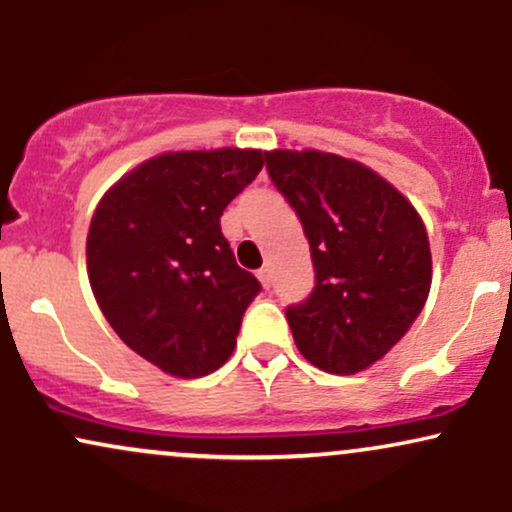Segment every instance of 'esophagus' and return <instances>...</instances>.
Here are the masks:
<instances>
[{
  "label": "esophagus",
  "mask_w": 512,
  "mask_h": 512,
  "mask_svg": "<svg viewBox=\"0 0 512 512\" xmlns=\"http://www.w3.org/2000/svg\"><path fill=\"white\" fill-rule=\"evenodd\" d=\"M257 279H260V284L264 286V289H269V286H272V274H269L267 267H262L260 272H257Z\"/></svg>",
  "instance_id": "1"
}]
</instances>
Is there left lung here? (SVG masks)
Here are the masks:
<instances>
[{"label": "left lung", "mask_w": 512, "mask_h": 512, "mask_svg": "<svg viewBox=\"0 0 512 512\" xmlns=\"http://www.w3.org/2000/svg\"><path fill=\"white\" fill-rule=\"evenodd\" d=\"M264 156L315 264L310 298L286 310L293 342L325 373H361L404 337L431 291L424 219L392 182L354 158L320 149Z\"/></svg>", "instance_id": "obj_1"}]
</instances>
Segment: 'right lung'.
<instances>
[{
  "mask_svg": "<svg viewBox=\"0 0 512 512\" xmlns=\"http://www.w3.org/2000/svg\"><path fill=\"white\" fill-rule=\"evenodd\" d=\"M262 166L260 149L166 151L122 175L93 211L86 272L98 308L173 378L214 373L236 349L260 281L236 264L219 219Z\"/></svg>",
  "mask_w": 512,
  "mask_h": 512,
  "instance_id": "1",
  "label": "right lung"
}]
</instances>
